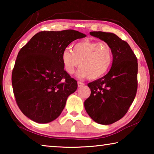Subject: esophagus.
Instances as JSON below:
<instances>
[{
	"mask_svg": "<svg viewBox=\"0 0 154 154\" xmlns=\"http://www.w3.org/2000/svg\"><path fill=\"white\" fill-rule=\"evenodd\" d=\"M77 85H78V87H82V86H83V85H84V83H83V82H77Z\"/></svg>",
	"mask_w": 154,
	"mask_h": 154,
	"instance_id": "obj_1",
	"label": "esophagus"
}]
</instances>
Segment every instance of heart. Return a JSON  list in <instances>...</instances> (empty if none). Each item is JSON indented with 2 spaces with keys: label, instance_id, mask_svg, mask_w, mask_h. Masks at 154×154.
<instances>
[{
  "label": "heart",
  "instance_id": "obj_1",
  "mask_svg": "<svg viewBox=\"0 0 154 154\" xmlns=\"http://www.w3.org/2000/svg\"><path fill=\"white\" fill-rule=\"evenodd\" d=\"M113 61V49L106 42L83 41L75 44L72 52L64 49L62 62L67 73L72 75L79 66L77 75L95 80L104 76L110 69Z\"/></svg>",
  "mask_w": 154,
  "mask_h": 154
}]
</instances>
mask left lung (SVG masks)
Segmentation results:
<instances>
[{
	"label": "left lung",
	"instance_id": "8db88e82",
	"mask_svg": "<svg viewBox=\"0 0 154 154\" xmlns=\"http://www.w3.org/2000/svg\"><path fill=\"white\" fill-rule=\"evenodd\" d=\"M90 34L111 45L113 61L107 74L88 84L91 94L84 106L96 123L109 125L123 118L136 96L137 59L128 44L115 34L101 31Z\"/></svg>",
	"mask_w": 154,
	"mask_h": 154
}]
</instances>
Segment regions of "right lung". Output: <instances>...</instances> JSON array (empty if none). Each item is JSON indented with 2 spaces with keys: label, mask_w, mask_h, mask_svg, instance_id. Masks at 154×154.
I'll return each instance as SVG.
<instances>
[{
  "label": "right lung",
  "mask_w": 154,
  "mask_h": 154,
  "mask_svg": "<svg viewBox=\"0 0 154 154\" xmlns=\"http://www.w3.org/2000/svg\"><path fill=\"white\" fill-rule=\"evenodd\" d=\"M74 30L42 31L20 49L12 72L15 100L31 120L46 124L61 114L77 81L64 71L62 54L72 41L85 37Z\"/></svg>",
  "instance_id": "obj_1"
}]
</instances>
